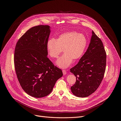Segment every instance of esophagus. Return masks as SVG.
Here are the masks:
<instances>
[{
	"label": "esophagus",
	"mask_w": 121,
	"mask_h": 121,
	"mask_svg": "<svg viewBox=\"0 0 121 121\" xmlns=\"http://www.w3.org/2000/svg\"><path fill=\"white\" fill-rule=\"evenodd\" d=\"M62 71H63V73L64 75H66V71L65 70H63Z\"/></svg>",
	"instance_id": "obj_1"
}]
</instances>
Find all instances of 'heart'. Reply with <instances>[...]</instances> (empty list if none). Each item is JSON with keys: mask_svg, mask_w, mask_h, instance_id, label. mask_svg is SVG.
<instances>
[{"mask_svg": "<svg viewBox=\"0 0 121 121\" xmlns=\"http://www.w3.org/2000/svg\"><path fill=\"white\" fill-rule=\"evenodd\" d=\"M87 44V39L83 34L71 31L61 34L57 39L49 40L46 48L48 55L53 58H57L63 49L64 54L58 59L56 64L64 68L71 64L73 59L76 60L82 56Z\"/></svg>", "mask_w": 121, "mask_h": 121, "instance_id": "heart-1", "label": "heart"}]
</instances>
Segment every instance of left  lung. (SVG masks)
<instances>
[{"label":"left lung","instance_id":"left-lung-1","mask_svg":"<svg viewBox=\"0 0 121 121\" xmlns=\"http://www.w3.org/2000/svg\"><path fill=\"white\" fill-rule=\"evenodd\" d=\"M87 51L78 63L70 69L76 77L71 87L74 95L86 97L94 92L104 77L106 65V53L101 40L93 31Z\"/></svg>","mask_w":121,"mask_h":121}]
</instances>
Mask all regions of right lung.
I'll use <instances>...</instances> for the list:
<instances>
[{"label":"right lung","mask_w":121,"mask_h":121,"mask_svg":"<svg viewBox=\"0 0 121 121\" xmlns=\"http://www.w3.org/2000/svg\"><path fill=\"white\" fill-rule=\"evenodd\" d=\"M50 33L48 25L33 27L19 39L15 48L14 67L19 83L25 92L35 98L49 95L63 76L61 69L47 56Z\"/></svg>","instance_id":"1"}]
</instances>
